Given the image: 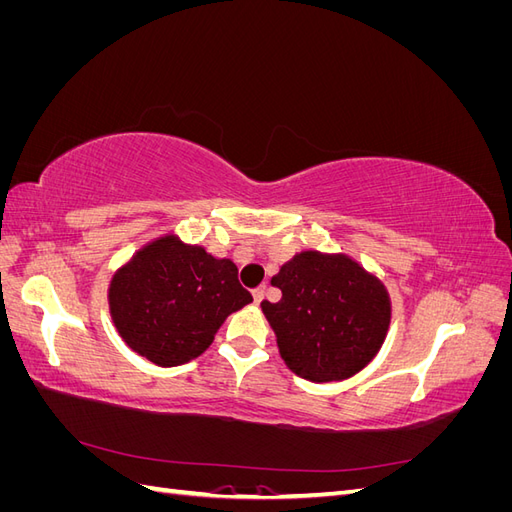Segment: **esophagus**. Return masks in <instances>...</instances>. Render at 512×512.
<instances>
[{"mask_svg": "<svg viewBox=\"0 0 512 512\" xmlns=\"http://www.w3.org/2000/svg\"><path fill=\"white\" fill-rule=\"evenodd\" d=\"M265 297H267V286L262 284V286H258V288L254 290V301L260 303V301H265Z\"/></svg>", "mask_w": 512, "mask_h": 512, "instance_id": "34e87169", "label": "esophagus"}]
</instances>
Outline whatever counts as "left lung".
<instances>
[{"label": "left lung", "mask_w": 512, "mask_h": 512, "mask_svg": "<svg viewBox=\"0 0 512 512\" xmlns=\"http://www.w3.org/2000/svg\"><path fill=\"white\" fill-rule=\"evenodd\" d=\"M271 284L282 290V299L260 307L284 363L297 376L346 380L382 348L391 324L389 292L350 256L301 252Z\"/></svg>", "instance_id": "obj_1"}]
</instances>
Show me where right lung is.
<instances>
[{"instance_id":"right-lung-1","label":"right lung","mask_w":512,"mask_h":512,"mask_svg":"<svg viewBox=\"0 0 512 512\" xmlns=\"http://www.w3.org/2000/svg\"><path fill=\"white\" fill-rule=\"evenodd\" d=\"M247 303L252 294L239 284L235 262L175 235L141 247L108 286L121 339L160 367L203 354L222 322Z\"/></svg>"}]
</instances>
